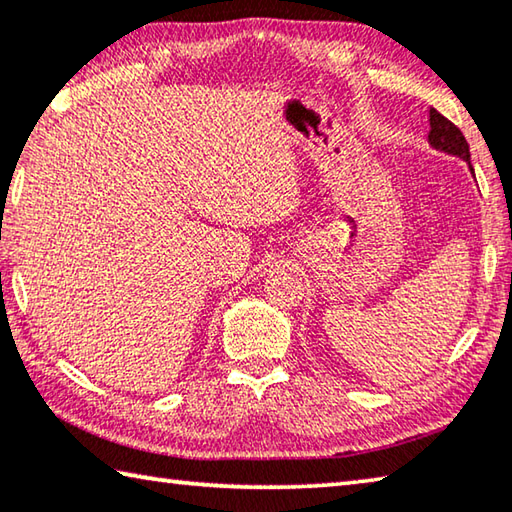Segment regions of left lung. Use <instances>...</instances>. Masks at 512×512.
Here are the masks:
<instances>
[{
	"label": "left lung",
	"instance_id": "8db88e82",
	"mask_svg": "<svg viewBox=\"0 0 512 512\" xmlns=\"http://www.w3.org/2000/svg\"><path fill=\"white\" fill-rule=\"evenodd\" d=\"M430 143L439 147V150L457 154L470 163V147L466 136H463L461 129L452 120L439 114L436 109H430Z\"/></svg>",
	"mask_w": 512,
	"mask_h": 512
}]
</instances>
